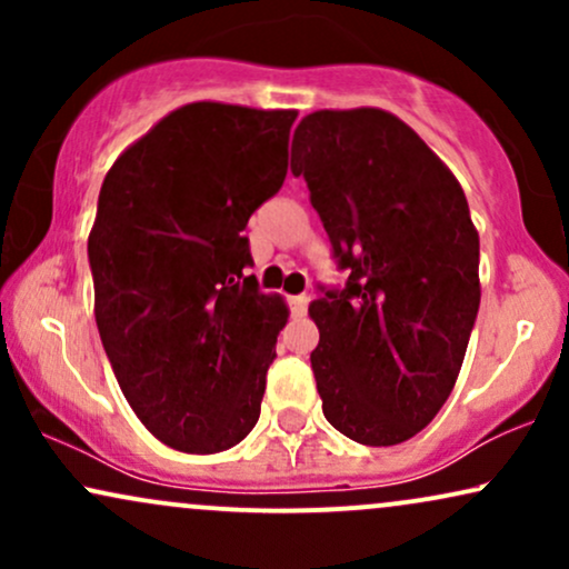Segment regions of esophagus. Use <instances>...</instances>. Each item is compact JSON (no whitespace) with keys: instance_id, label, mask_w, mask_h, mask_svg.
<instances>
[{"instance_id":"1","label":"esophagus","mask_w":569,"mask_h":569,"mask_svg":"<svg viewBox=\"0 0 569 569\" xmlns=\"http://www.w3.org/2000/svg\"><path fill=\"white\" fill-rule=\"evenodd\" d=\"M289 302H291V310L297 312V316H302V312L307 310V305H310V297H307V293H297V297H291Z\"/></svg>"}]
</instances>
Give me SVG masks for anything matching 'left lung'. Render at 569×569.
<instances>
[{
    "instance_id": "obj_1",
    "label": "left lung",
    "mask_w": 569,
    "mask_h": 569,
    "mask_svg": "<svg viewBox=\"0 0 569 569\" xmlns=\"http://www.w3.org/2000/svg\"><path fill=\"white\" fill-rule=\"evenodd\" d=\"M291 173L305 176L342 289L310 305L326 420L367 447L420 433L452 393L476 312L479 232L443 162L382 109L307 114Z\"/></svg>"
}]
</instances>
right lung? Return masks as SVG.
I'll return each instance as SVG.
<instances>
[{
	"mask_svg": "<svg viewBox=\"0 0 569 569\" xmlns=\"http://www.w3.org/2000/svg\"><path fill=\"white\" fill-rule=\"evenodd\" d=\"M291 109L198 101L117 158L88 262L122 396L154 439L213 455L257 426L289 310L262 293L243 234L283 187Z\"/></svg>",
	"mask_w": 569,
	"mask_h": 569,
	"instance_id": "right-lung-1",
	"label": "right lung"
}]
</instances>
